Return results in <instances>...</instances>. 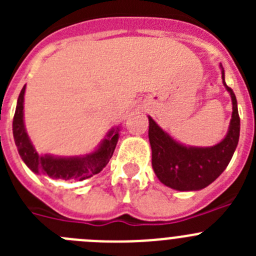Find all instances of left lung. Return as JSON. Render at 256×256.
Returning <instances> with one entry per match:
<instances>
[{
  "label": "left lung",
  "instance_id": "8db88e82",
  "mask_svg": "<svg viewBox=\"0 0 256 256\" xmlns=\"http://www.w3.org/2000/svg\"><path fill=\"white\" fill-rule=\"evenodd\" d=\"M222 68V65H220ZM222 79L232 98V119L227 136L216 146L192 148L174 141L170 136L148 116V140L152 151V168L156 177L165 186L178 191L202 190L223 173L230 164L240 138V116L237 100L232 88Z\"/></svg>",
  "mask_w": 256,
  "mask_h": 256
}]
</instances>
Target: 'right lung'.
<instances>
[{
  "mask_svg": "<svg viewBox=\"0 0 256 256\" xmlns=\"http://www.w3.org/2000/svg\"><path fill=\"white\" fill-rule=\"evenodd\" d=\"M24 94L22 87L16 104L12 120V133L19 155L26 166L36 174H44L54 180H83L100 173L112 159L119 140L120 126L112 128L106 134L100 146L91 154L73 158H58L52 155H40L33 148L24 126Z\"/></svg>",
  "mask_w": 256,
  "mask_h": 256,
  "instance_id": "obj_1",
  "label": "right lung"
}]
</instances>
